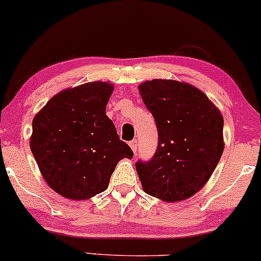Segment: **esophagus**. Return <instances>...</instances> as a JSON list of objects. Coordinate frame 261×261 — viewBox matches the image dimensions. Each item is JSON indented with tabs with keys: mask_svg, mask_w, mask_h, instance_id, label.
I'll return each instance as SVG.
<instances>
[{
	"mask_svg": "<svg viewBox=\"0 0 261 261\" xmlns=\"http://www.w3.org/2000/svg\"><path fill=\"white\" fill-rule=\"evenodd\" d=\"M129 146H130L132 150H133L134 153H137V150H138V141H137V139H135V140L129 141Z\"/></svg>",
	"mask_w": 261,
	"mask_h": 261,
	"instance_id": "1",
	"label": "esophagus"
}]
</instances>
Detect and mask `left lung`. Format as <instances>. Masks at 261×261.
Masks as SVG:
<instances>
[{"label":"left lung","instance_id":"obj_1","mask_svg":"<svg viewBox=\"0 0 261 261\" xmlns=\"http://www.w3.org/2000/svg\"><path fill=\"white\" fill-rule=\"evenodd\" d=\"M139 91L158 132L153 157L135 163L141 186L168 202L188 199L204 187L222 157L221 111L200 90L180 81L154 79Z\"/></svg>","mask_w":261,"mask_h":261}]
</instances>
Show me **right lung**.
I'll use <instances>...</instances> for the list:
<instances>
[{
    "instance_id": "obj_1",
    "label": "right lung",
    "mask_w": 261,
    "mask_h": 261,
    "mask_svg": "<svg viewBox=\"0 0 261 261\" xmlns=\"http://www.w3.org/2000/svg\"><path fill=\"white\" fill-rule=\"evenodd\" d=\"M113 90L101 81L64 90L33 118L32 154L44 180L62 197L85 200L99 194L118 161L133 158L106 115Z\"/></svg>"
}]
</instances>
